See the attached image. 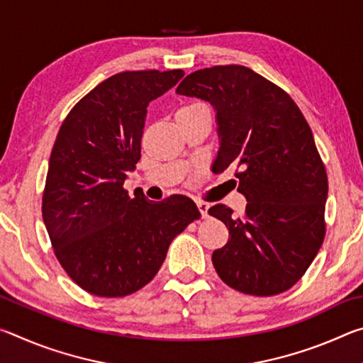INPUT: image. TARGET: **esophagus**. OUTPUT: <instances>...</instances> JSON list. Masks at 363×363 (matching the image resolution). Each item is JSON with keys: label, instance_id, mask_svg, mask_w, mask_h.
Listing matches in <instances>:
<instances>
[{"label": "esophagus", "instance_id": "34e87169", "mask_svg": "<svg viewBox=\"0 0 363 363\" xmlns=\"http://www.w3.org/2000/svg\"><path fill=\"white\" fill-rule=\"evenodd\" d=\"M196 206L201 213V218H208V210H210V205L205 203V201H196Z\"/></svg>", "mask_w": 363, "mask_h": 363}]
</instances>
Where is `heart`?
<instances>
[{
    "label": "heart",
    "instance_id": "heart-1",
    "mask_svg": "<svg viewBox=\"0 0 363 363\" xmlns=\"http://www.w3.org/2000/svg\"><path fill=\"white\" fill-rule=\"evenodd\" d=\"M199 106H201V104H199V102H194V104H189V106L182 107V108H179V110H189V108H194V107H199ZM179 110H177V112H179Z\"/></svg>",
    "mask_w": 363,
    "mask_h": 363
}]
</instances>
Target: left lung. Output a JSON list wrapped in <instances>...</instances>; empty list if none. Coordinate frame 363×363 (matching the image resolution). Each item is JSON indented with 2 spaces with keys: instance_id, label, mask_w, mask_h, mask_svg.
Here are the masks:
<instances>
[{
  "instance_id": "8db88e82",
  "label": "left lung",
  "mask_w": 363,
  "mask_h": 363,
  "mask_svg": "<svg viewBox=\"0 0 363 363\" xmlns=\"http://www.w3.org/2000/svg\"><path fill=\"white\" fill-rule=\"evenodd\" d=\"M177 94L210 102L219 150L214 173L240 168L243 216L225 205L208 213L229 229L213 266L233 290L272 296L303 277L325 237L327 171L299 107L277 84L243 65H216L182 79Z\"/></svg>"
}]
</instances>
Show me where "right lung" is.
<instances>
[{
    "label": "right lung",
    "instance_id": "1",
    "mask_svg": "<svg viewBox=\"0 0 363 363\" xmlns=\"http://www.w3.org/2000/svg\"><path fill=\"white\" fill-rule=\"evenodd\" d=\"M182 77V70L116 73L86 94L59 130L43 220L60 266L96 296H128L149 284L173 238L200 218L189 196L150 201L123 189L140 158L147 107Z\"/></svg>",
    "mask_w": 363,
    "mask_h": 363
}]
</instances>
